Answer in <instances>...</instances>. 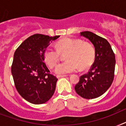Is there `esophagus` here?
<instances>
[{"label":"esophagus","mask_w":126,"mask_h":126,"mask_svg":"<svg viewBox=\"0 0 126 126\" xmlns=\"http://www.w3.org/2000/svg\"><path fill=\"white\" fill-rule=\"evenodd\" d=\"M57 78H61V77H67L66 75H57Z\"/></svg>","instance_id":"esophagus-1"}]
</instances>
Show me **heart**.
Masks as SVG:
<instances>
[{
	"label": "heart",
	"mask_w": 126,
	"mask_h": 126,
	"mask_svg": "<svg viewBox=\"0 0 126 126\" xmlns=\"http://www.w3.org/2000/svg\"><path fill=\"white\" fill-rule=\"evenodd\" d=\"M64 62L56 66L55 71L58 74H65L77 71L80 67H89L93 62L95 51L93 46L84 42L79 38H65L56 44V47L49 46L43 53L44 60L50 68H53L59 61L61 53H66Z\"/></svg>",
	"instance_id": "obj_1"
}]
</instances>
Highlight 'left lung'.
Instances as JSON below:
<instances>
[{"instance_id": "obj_1", "label": "left lung", "mask_w": 126, "mask_h": 126, "mask_svg": "<svg viewBox=\"0 0 126 126\" xmlns=\"http://www.w3.org/2000/svg\"><path fill=\"white\" fill-rule=\"evenodd\" d=\"M94 46L95 58L89 71L80 77L75 86L79 95L86 99L101 96L109 89L115 76V56L108 40L90 32L80 33Z\"/></svg>"}]
</instances>
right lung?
Instances as JSON below:
<instances>
[{"label": "right lung", "instance_id": "obj_1", "mask_svg": "<svg viewBox=\"0 0 126 126\" xmlns=\"http://www.w3.org/2000/svg\"><path fill=\"white\" fill-rule=\"evenodd\" d=\"M60 37L35 34L28 37L14 53L11 73L15 86L22 98L42 104L51 98L58 80L44 62L43 53L50 42Z\"/></svg>", "mask_w": 126, "mask_h": 126}]
</instances>
